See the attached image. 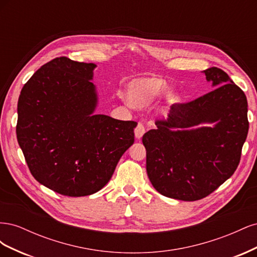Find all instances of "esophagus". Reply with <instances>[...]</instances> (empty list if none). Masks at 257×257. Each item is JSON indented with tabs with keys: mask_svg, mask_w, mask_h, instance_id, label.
<instances>
[{
	"mask_svg": "<svg viewBox=\"0 0 257 257\" xmlns=\"http://www.w3.org/2000/svg\"><path fill=\"white\" fill-rule=\"evenodd\" d=\"M145 133H146V127H145V125H144L142 122H139L137 124L136 128H135V136H136V138L141 139L144 136Z\"/></svg>",
	"mask_w": 257,
	"mask_h": 257,
	"instance_id": "1",
	"label": "esophagus"
}]
</instances>
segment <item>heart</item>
<instances>
[{"instance_id":"1","label":"heart","mask_w":257,"mask_h":257,"mask_svg":"<svg viewBox=\"0 0 257 257\" xmlns=\"http://www.w3.org/2000/svg\"><path fill=\"white\" fill-rule=\"evenodd\" d=\"M165 82L158 77H144L131 81L126 88L125 96L131 104L142 106L151 103L165 90ZM166 98L168 103L175 104L179 96L175 92H168Z\"/></svg>"}]
</instances>
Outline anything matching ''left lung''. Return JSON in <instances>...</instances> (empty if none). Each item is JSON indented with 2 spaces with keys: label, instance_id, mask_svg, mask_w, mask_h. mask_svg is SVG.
<instances>
[{
  "label": "left lung",
  "instance_id": "8db88e82",
  "mask_svg": "<svg viewBox=\"0 0 257 257\" xmlns=\"http://www.w3.org/2000/svg\"><path fill=\"white\" fill-rule=\"evenodd\" d=\"M216 87L188 103H176L167 120L143 136L147 174L162 195L194 201L208 196L237 169L248 131L244 92L221 68L204 71ZM200 122L213 128L191 129Z\"/></svg>",
  "mask_w": 257,
  "mask_h": 257
}]
</instances>
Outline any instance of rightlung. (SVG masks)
<instances>
[{"label":"right lung","instance_id":"add662e5","mask_svg":"<svg viewBox=\"0 0 257 257\" xmlns=\"http://www.w3.org/2000/svg\"><path fill=\"white\" fill-rule=\"evenodd\" d=\"M96 65L66 57L43 65L23 85L17 139L31 174L65 196L96 193L134 144L135 121L94 114Z\"/></svg>","mask_w":257,"mask_h":257}]
</instances>
